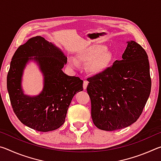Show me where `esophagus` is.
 Segmentation results:
<instances>
[{
  "label": "esophagus",
  "mask_w": 161,
  "mask_h": 161,
  "mask_svg": "<svg viewBox=\"0 0 161 161\" xmlns=\"http://www.w3.org/2000/svg\"><path fill=\"white\" fill-rule=\"evenodd\" d=\"M88 83H89L88 81H86V80H84L83 81V88H84V89H86L87 85H88Z\"/></svg>",
  "instance_id": "obj_1"
}]
</instances>
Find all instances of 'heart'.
<instances>
[{
  "instance_id": "b5f03b06",
  "label": "heart",
  "mask_w": 161,
  "mask_h": 161,
  "mask_svg": "<svg viewBox=\"0 0 161 161\" xmlns=\"http://www.w3.org/2000/svg\"><path fill=\"white\" fill-rule=\"evenodd\" d=\"M79 60L88 63L87 70L91 75H97L105 72L113 61V54L103 45H92L78 54ZM68 62L71 67L77 68L79 62L69 57Z\"/></svg>"
}]
</instances>
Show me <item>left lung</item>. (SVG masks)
<instances>
[{"instance_id": "8db88e82", "label": "left lung", "mask_w": 161, "mask_h": 161, "mask_svg": "<svg viewBox=\"0 0 161 161\" xmlns=\"http://www.w3.org/2000/svg\"><path fill=\"white\" fill-rule=\"evenodd\" d=\"M121 60L102 74L88 78L92 119L98 129L115 130L129 126L139 118L151 93L148 57L133 40Z\"/></svg>"}]
</instances>
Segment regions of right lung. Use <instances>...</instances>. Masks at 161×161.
Masks as SVG:
<instances>
[{"label": "right lung", "mask_w": 161, "mask_h": 161, "mask_svg": "<svg viewBox=\"0 0 161 161\" xmlns=\"http://www.w3.org/2000/svg\"><path fill=\"white\" fill-rule=\"evenodd\" d=\"M30 61L36 62L43 75V88L36 96L24 94L21 78ZM67 58L60 49L41 36L29 39L20 45L10 62L7 89L13 111L24 125L47 132L64 123L73 97L83 90V81L62 70Z\"/></svg>", "instance_id": "right-lung-1"}]
</instances>
